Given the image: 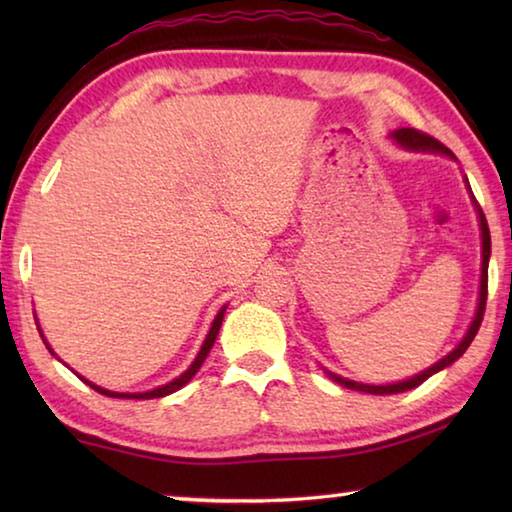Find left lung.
I'll return each instance as SVG.
<instances>
[{
  "mask_svg": "<svg viewBox=\"0 0 512 512\" xmlns=\"http://www.w3.org/2000/svg\"><path fill=\"white\" fill-rule=\"evenodd\" d=\"M388 137L397 144L402 146L404 151H413V153H438V155H445V158L454 160L456 162V155L447 149L445 144H440L436 137H431L427 133H420L415 131V128H397V131L388 133ZM465 180V187L467 192H470V198H472V205L476 210V216H479V228H481V284H479V302H476V311H474V318L470 327H467L465 336L461 339V343L456 345V348L445 354L443 359L433 363L431 368L418 372V375H413L411 379H402V381H393V384H361V381H352V379H345L341 375H336V372L327 370V377L334 379L336 384H341L345 388H350V391H361V393H370V395H395V393H404V391H411V388L420 386L422 381H427L431 375H436V372L445 370L447 366H452V363L456 359H461L465 350L470 348V343L474 341L476 332H479L481 327V320H483V309H485V300H488V262H490V230H488V221H485V216L481 212L479 203H476V198L472 194V187L470 183H467V178L463 176Z\"/></svg>",
  "mask_w": 512,
  "mask_h": 512,
  "instance_id": "obj_1",
  "label": "left lung"
}]
</instances>
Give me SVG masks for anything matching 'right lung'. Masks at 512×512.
<instances>
[{
	"label": "right lung",
	"instance_id": "1",
	"mask_svg": "<svg viewBox=\"0 0 512 512\" xmlns=\"http://www.w3.org/2000/svg\"><path fill=\"white\" fill-rule=\"evenodd\" d=\"M225 309H228V305H223V307L219 309V314L214 316V320H212V327H210V332H207L205 341H203V345H201V350H198L196 359L192 361V366H189V368H187V370H185L183 375H180V377L171 379V381H167V384H162V386H158V388H153V391H142V393H117V391H108V388H101V386H97V384H92L90 379L81 377L79 372H76V375H79V377L85 381V384H88L90 388H94V391H97V393L106 395V397H121V400H153V397H164V395H171V393H176V391H180V388H183L185 384H189V381H192V377L196 375V372L201 370V366H203L205 357H207V354H210L212 345H214V341H216V334H219V329H221L223 316H225ZM36 325H38V316H36ZM38 332H40V336H42V341H45L47 350H49V352L54 354V357H56V352L49 348V343H47V339H45V334H42L40 325H38Z\"/></svg>",
	"mask_w": 512,
	"mask_h": 512
}]
</instances>
